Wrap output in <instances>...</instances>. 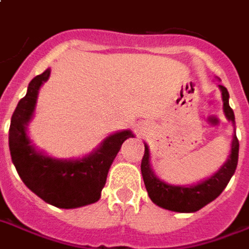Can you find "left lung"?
I'll list each match as a JSON object with an SVG mask.
<instances>
[{
    "label": "left lung",
    "mask_w": 249,
    "mask_h": 249,
    "mask_svg": "<svg viewBox=\"0 0 249 249\" xmlns=\"http://www.w3.org/2000/svg\"><path fill=\"white\" fill-rule=\"evenodd\" d=\"M222 91L223 110L224 115L230 121L235 124V115L232 108L228 104L227 88L219 86ZM237 158H239V140L236 133H233L232 143H231V154L228 156L227 161L224 162L213 176H211L198 185L189 186H173L165 183L160 178L156 177L154 171L150 167V152L148 145L145 143V153H143L142 161H141V173H142L143 183L146 187L149 196L153 203L162 207V209L176 211V213H195L213 199H216L222 191L233 176L236 170Z\"/></svg>",
    "instance_id": "8db88e82"
}]
</instances>
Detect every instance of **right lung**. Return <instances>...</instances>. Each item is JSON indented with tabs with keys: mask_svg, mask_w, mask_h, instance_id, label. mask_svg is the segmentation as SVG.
I'll return each instance as SVG.
<instances>
[{
	"mask_svg": "<svg viewBox=\"0 0 249 249\" xmlns=\"http://www.w3.org/2000/svg\"><path fill=\"white\" fill-rule=\"evenodd\" d=\"M50 78V68L36 76L12 116L9 148L12 161L23 183L34 194L59 209H76L100 199L112 162L125 140L133 137L121 130L107 137L100 146L80 160H56L31 145L26 132L34 115L40 86Z\"/></svg>",
	"mask_w": 249,
	"mask_h": 249,
	"instance_id": "add662e5",
	"label": "right lung"
}]
</instances>
